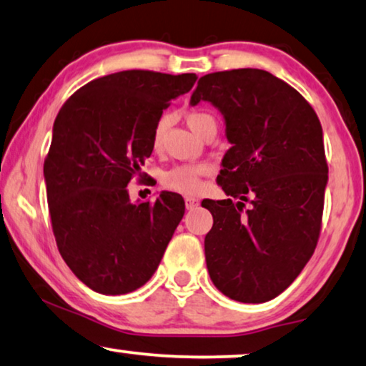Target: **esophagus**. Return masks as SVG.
Returning a JSON list of instances; mask_svg holds the SVG:
<instances>
[{
  "label": "esophagus",
  "mask_w": 366,
  "mask_h": 366,
  "mask_svg": "<svg viewBox=\"0 0 366 366\" xmlns=\"http://www.w3.org/2000/svg\"><path fill=\"white\" fill-rule=\"evenodd\" d=\"M198 204L199 201L193 198V196H187V198H184V206H187V209H194Z\"/></svg>",
  "instance_id": "34e87169"
}]
</instances>
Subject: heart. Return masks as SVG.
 <instances>
[{
	"label": "heart",
	"mask_w": 366,
	"mask_h": 366,
	"mask_svg": "<svg viewBox=\"0 0 366 366\" xmlns=\"http://www.w3.org/2000/svg\"><path fill=\"white\" fill-rule=\"evenodd\" d=\"M187 125L192 129L196 135L201 137L204 134L209 127H216L214 119L211 117L209 114L206 112H189L187 114ZM167 120L162 119L158 122L155 130H153V148L158 150L162 147L163 142V135H165L167 130ZM213 172V168L206 163H198V165H182V167H174L170 172H167L163 174V183L165 187L174 189V192L179 193H196L201 187V178L206 177Z\"/></svg>",
	"instance_id": "obj_1"
}]
</instances>
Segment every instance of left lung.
<instances>
[{
    "label": "left lung",
    "mask_w": 366,
    "mask_h": 366,
    "mask_svg": "<svg viewBox=\"0 0 366 366\" xmlns=\"http://www.w3.org/2000/svg\"><path fill=\"white\" fill-rule=\"evenodd\" d=\"M201 100L219 110L231 144L218 177L229 198L201 203L213 214L206 266L226 297L262 304L297 279L319 241L328 179L320 120L261 69L206 74L189 104Z\"/></svg>",
    "instance_id": "obj_1"
}]
</instances>
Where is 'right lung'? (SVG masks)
Returning <instances> with one entry per match:
<instances>
[{"label":"right lung","mask_w":366,"mask_h":366,"mask_svg":"<svg viewBox=\"0 0 366 366\" xmlns=\"http://www.w3.org/2000/svg\"><path fill=\"white\" fill-rule=\"evenodd\" d=\"M196 74L122 71L74 92L57 114L44 179L52 231L76 277L120 295L155 274L184 214L179 194L132 203L127 184L153 152V130Z\"/></svg>","instance_id":"1"}]
</instances>
